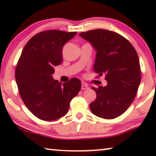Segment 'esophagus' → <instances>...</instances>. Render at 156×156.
<instances>
[{
    "label": "esophagus",
    "mask_w": 156,
    "mask_h": 156,
    "mask_svg": "<svg viewBox=\"0 0 156 156\" xmlns=\"http://www.w3.org/2000/svg\"><path fill=\"white\" fill-rule=\"evenodd\" d=\"M89 89V87L87 85H86L84 83L82 84V86H81L82 90H85V89Z\"/></svg>",
    "instance_id": "1"
}]
</instances>
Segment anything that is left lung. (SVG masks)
<instances>
[{"label":"left lung","mask_w":156,"mask_h":156,"mask_svg":"<svg viewBox=\"0 0 156 156\" xmlns=\"http://www.w3.org/2000/svg\"><path fill=\"white\" fill-rule=\"evenodd\" d=\"M79 36L96 51L94 69L99 76L105 74L107 82L105 87H92L96 98L89 106L91 112L105 119L117 118L133 101L140 83L137 52L126 39L112 31L100 29Z\"/></svg>","instance_id":"obj_1"}]
</instances>
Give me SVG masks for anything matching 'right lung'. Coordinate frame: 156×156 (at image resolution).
Wrapping results in <instances>:
<instances>
[{
	"instance_id": "add662e5",
	"label": "right lung",
	"mask_w": 156,
	"mask_h": 156,
	"mask_svg": "<svg viewBox=\"0 0 156 156\" xmlns=\"http://www.w3.org/2000/svg\"><path fill=\"white\" fill-rule=\"evenodd\" d=\"M77 32L49 30L34 36L23 49L15 78L26 107L39 119H59L68 112L70 102L81 89L72 78L62 84L54 80V67L62 61V47Z\"/></svg>"
}]
</instances>
